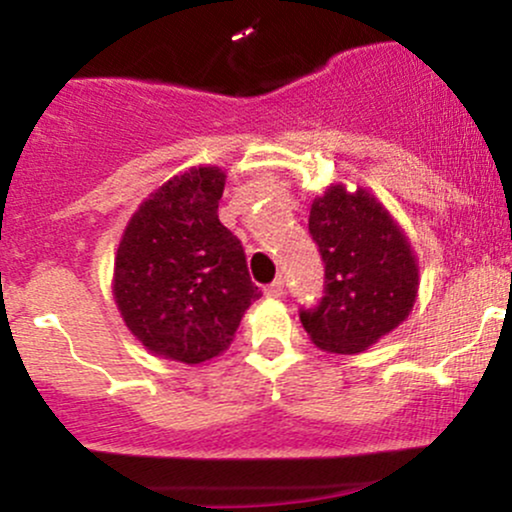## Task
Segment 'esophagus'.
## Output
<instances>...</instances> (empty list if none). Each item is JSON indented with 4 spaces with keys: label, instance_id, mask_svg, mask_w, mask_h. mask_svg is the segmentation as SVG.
Returning <instances> with one entry per match:
<instances>
[{
    "label": "esophagus",
    "instance_id": "obj_1",
    "mask_svg": "<svg viewBox=\"0 0 512 512\" xmlns=\"http://www.w3.org/2000/svg\"><path fill=\"white\" fill-rule=\"evenodd\" d=\"M264 296H267V298H281V296H284V279L279 276V279H274L272 284L264 286Z\"/></svg>",
    "mask_w": 512,
    "mask_h": 512
}]
</instances>
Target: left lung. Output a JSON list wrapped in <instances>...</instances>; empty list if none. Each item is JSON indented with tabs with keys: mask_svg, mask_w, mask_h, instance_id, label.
Masks as SVG:
<instances>
[{
	"mask_svg": "<svg viewBox=\"0 0 512 512\" xmlns=\"http://www.w3.org/2000/svg\"><path fill=\"white\" fill-rule=\"evenodd\" d=\"M310 236L325 262V296L301 310L310 342L327 354H361L407 320L419 262L392 214L363 187L339 182L315 197Z\"/></svg>",
	"mask_w": 512,
	"mask_h": 512,
	"instance_id": "1",
	"label": "left lung"
}]
</instances>
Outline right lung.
Instances as JSON below:
<instances>
[{
  "mask_svg": "<svg viewBox=\"0 0 512 512\" xmlns=\"http://www.w3.org/2000/svg\"><path fill=\"white\" fill-rule=\"evenodd\" d=\"M226 173L199 166L163 182L127 221L113 267L115 305L146 351L204 363L223 354L262 296L240 240L219 221Z\"/></svg>",
  "mask_w": 512,
  "mask_h": 512,
  "instance_id": "1",
  "label": "right lung"
}]
</instances>
